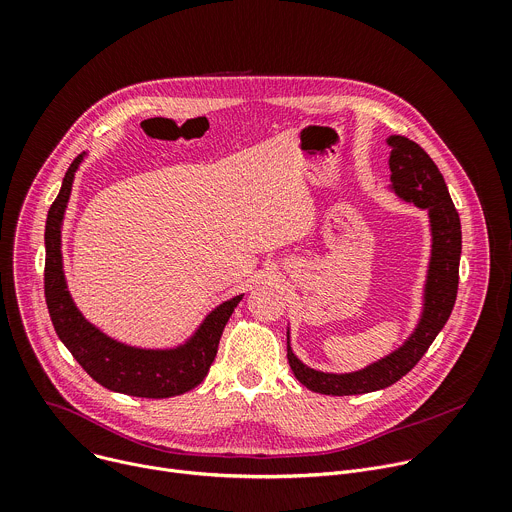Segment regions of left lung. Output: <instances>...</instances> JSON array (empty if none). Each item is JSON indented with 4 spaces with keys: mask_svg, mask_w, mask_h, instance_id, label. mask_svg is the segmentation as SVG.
<instances>
[{
    "mask_svg": "<svg viewBox=\"0 0 512 512\" xmlns=\"http://www.w3.org/2000/svg\"><path fill=\"white\" fill-rule=\"evenodd\" d=\"M387 143L391 145L389 168L393 192L405 202H413L415 206L425 208L429 212L433 243L425 281L423 314L415 332L407 338V342L401 348L356 373L332 375L314 371L298 360V356L291 352V346L287 342V360L291 371H294L296 379L304 387H308L314 393L336 397L360 395L379 391L397 383L427 352L435 336L446 326L456 304L460 279L458 273L462 253V227L444 176L415 141L403 135H391Z\"/></svg>",
    "mask_w": 512,
    "mask_h": 512,
    "instance_id": "1",
    "label": "left lung"
}]
</instances>
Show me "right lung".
Here are the masks:
<instances>
[{
	"label": "right lung",
	"instance_id": "obj_1",
	"mask_svg": "<svg viewBox=\"0 0 512 512\" xmlns=\"http://www.w3.org/2000/svg\"><path fill=\"white\" fill-rule=\"evenodd\" d=\"M83 156L85 154L72 160L68 166L60 192L46 218L44 296L54 330L87 375L105 389L145 399L182 395L204 381L216 356L223 330L243 296H237L212 310L186 344L170 350L133 348L105 336L101 330L89 324L77 306L72 304L60 255L62 218L72 180H75V172L83 162Z\"/></svg>",
	"mask_w": 512,
	"mask_h": 512
}]
</instances>
